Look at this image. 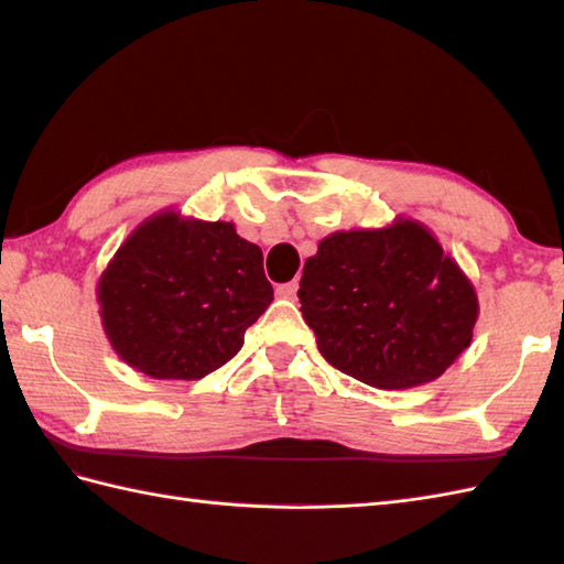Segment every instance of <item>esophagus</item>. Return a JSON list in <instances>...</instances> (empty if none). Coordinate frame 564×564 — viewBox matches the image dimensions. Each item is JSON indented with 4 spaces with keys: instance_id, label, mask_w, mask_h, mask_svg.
Here are the masks:
<instances>
[{
    "instance_id": "obj_1",
    "label": "esophagus",
    "mask_w": 564,
    "mask_h": 564,
    "mask_svg": "<svg viewBox=\"0 0 564 564\" xmlns=\"http://www.w3.org/2000/svg\"><path fill=\"white\" fill-rule=\"evenodd\" d=\"M275 293H279V297H285V301H295V295H297V281L279 285V289H275Z\"/></svg>"
}]
</instances>
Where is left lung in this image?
<instances>
[{
	"label": "left lung",
	"instance_id": "1",
	"mask_svg": "<svg viewBox=\"0 0 564 564\" xmlns=\"http://www.w3.org/2000/svg\"><path fill=\"white\" fill-rule=\"evenodd\" d=\"M297 297L319 354L380 390L441 378L470 346L480 313L473 281L412 218L327 235Z\"/></svg>",
	"mask_w": 564,
	"mask_h": 564
}]
</instances>
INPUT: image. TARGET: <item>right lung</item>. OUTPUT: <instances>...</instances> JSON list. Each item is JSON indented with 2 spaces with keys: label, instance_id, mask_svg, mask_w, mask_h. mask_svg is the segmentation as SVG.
<instances>
[{
  "label": "right lung",
  "instance_id": "right-lung-1",
  "mask_svg": "<svg viewBox=\"0 0 564 564\" xmlns=\"http://www.w3.org/2000/svg\"><path fill=\"white\" fill-rule=\"evenodd\" d=\"M97 301L121 361L158 380H198L242 349L273 289L261 249L232 223L162 210L118 247Z\"/></svg>",
  "mask_w": 564,
  "mask_h": 564
}]
</instances>
